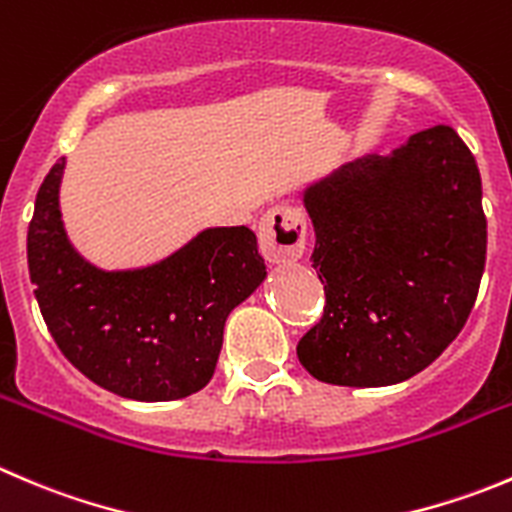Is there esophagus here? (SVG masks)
Returning a JSON list of instances; mask_svg holds the SVG:
<instances>
[{"instance_id": "obj_1", "label": "esophagus", "mask_w": 512, "mask_h": 512, "mask_svg": "<svg viewBox=\"0 0 512 512\" xmlns=\"http://www.w3.org/2000/svg\"><path fill=\"white\" fill-rule=\"evenodd\" d=\"M257 237H260L262 255L270 262L300 260L307 240L305 215L300 207L290 202L275 205L262 215Z\"/></svg>"}]
</instances>
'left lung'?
I'll use <instances>...</instances> for the list:
<instances>
[{
    "mask_svg": "<svg viewBox=\"0 0 512 512\" xmlns=\"http://www.w3.org/2000/svg\"><path fill=\"white\" fill-rule=\"evenodd\" d=\"M320 322L297 342L312 377L395 385L438 360L468 322L488 250L483 185L453 127L410 137L305 192Z\"/></svg>",
    "mask_w": 512,
    "mask_h": 512,
    "instance_id": "1",
    "label": "left lung"
}]
</instances>
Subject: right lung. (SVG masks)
<instances>
[{"label": "right lung", "instance_id": "add662e5", "mask_svg": "<svg viewBox=\"0 0 512 512\" xmlns=\"http://www.w3.org/2000/svg\"><path fill=\"white\" fill-rule=\"evenodd\" d=\"M49 170L27 232L29 277L54 342L99 388L132 400H177L210 382L232 307L265 280L255 232L205 230L160 265L102 272L62 230Z\"/></svg>", "mask_w": 512, "mask_h": 512}]
</instances>
